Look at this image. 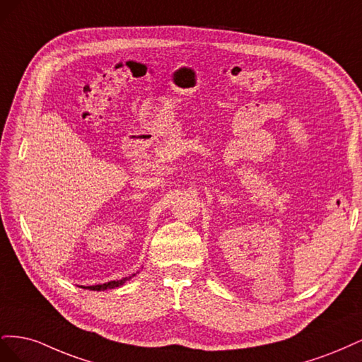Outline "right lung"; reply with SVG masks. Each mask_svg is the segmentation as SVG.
Wrapping results in <instances>:
<instances>
[{"label": "right lung", "mask_w": 362, "mask_h": 362, "mask_svg": "<svg viewBox=\"0 0 362 362\" xmlns=\"http://www.w3.org/2000/svg\"><path fill=\"white\" fill-rule=\"evenodd\" d=\"M139 273V272H137ZM133 276H136V273L134 275H131V276H128V278H122V279H116V281H108V282H104V284H98V286H87V287H84V286H81V288H87V290H92V291H105V290H112V288H117V287H120V286H124L125 282H128L131 278Z\"/></svg>", "instance_id": "right-lung-1"}]
</instances>
